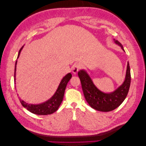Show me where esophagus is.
Returning a JSON list of instances; mask_svg holds the SVG:
<instances>
[{
	"label": "esophagus",
	"mask_w": 146,
	"mask_h": 146,
	"mask_svg": "<svg viewBox=\"0 0 146 146\" xmlns=\"http://www.w3.org/2000/svg\"><path fill=\"white\" fill-rule=\"evenodd\" d=\"M82 68V65L80 63L74 64L72 68V72L74 74H77L79 70Z\"/></svg>",
	"instance_id": "esophagus-1"
}]
</instances>
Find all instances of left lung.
Masks as SVG:
<instances>
[{
  "instance_id": "obj_1",
  "label": "left lung",
  "mask_w": 146,
  "mask_h": 146,
  "mask_svg": "<svg viewBox=\"0 0 146 146\" xmlns=\"http://www.w3.org/2000/svg\"><path fill=\"white\" fill-rule=\"evenodd\" d=\"M114 41L120 46L122 49L123 48L121 42L117 40ZM82 84L83 92L87 102L91 107L98 111L108 112L113 111L117 108L125 100L129 91L131 82V75L129 63L128 62L126 76L124 82L116 90L111 93H104L100 91L94 85L91 78L84 70L78 72Z\"/></svg>"
}]
</instances>
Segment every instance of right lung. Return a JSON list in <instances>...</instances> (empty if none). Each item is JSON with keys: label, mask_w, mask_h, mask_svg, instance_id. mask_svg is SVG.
Segmentation results:
<instances>
[{"label": "right lung", "mask_w": 146, "mask_h": 146, "mask_svg": "<svg viewBox=\"0 0 146 146\" xmlns=\"http://www.w3.org/2000/svg\"><path fill=\"white\" fill-rule=\"evenodd\" d=\"M23 46L21 48L19 51L18 56L17 58H19L20 53L21 50L23 49ZM16 64L17 61H16L15 68V83L16 82ZM72 77V74L70 73L68 74L65 77H64L62 80L60 82L59 86L57 89L55 94L52 96L49 100L45 102L42 104L38 105H33V104H28L25 103L24 101L21 100V98H19L20 102L22 105L31 113H32L38 115H48L55 112L58 109L60 104H61L63 99V97L64 94V91L66 90L67 84L70 80V79Z\"/></svg>", "instance_id": "1"}]
</instances>
